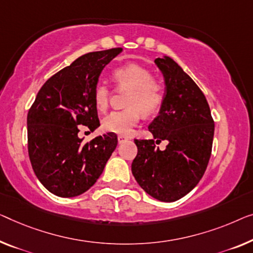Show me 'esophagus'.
<instances>
[{
    "instance_id": "esophagus-1",
    "label": "esophagus",
    "mask_w": 253,
    "mask_h": 253,
    "mask_svg": "<svg viewBox=\"0 0 253 253\" xmlns=\"http://www.w3.org/2000/svg\"><path fill=\"white\" fill-rule=\"evenodd\" d=\"M127 139H128V137L125 136V135H118V141H119V143L125 142V141H127Z\"/></svg>"
}]
</instances>
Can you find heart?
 Returning <instances> with one entry per match:
<instances>
[{
	"mask_svg": "<svg viewBox=\"0 0 253 253\" xmlns=\"http://www.w3.org/2000/svg\"><path fill=\"white\" fill-rule=\"evenodd\" d=\"M116 86L128 90L126 109L112 111L102 120L105 131L116 134H128L141 119V112L145 116L153 115L163 107L165 87L161 82L152 78L146 68L129 63L117 68L112 73ZM110 97V89L103 83H97L93 89V100L99 111L107 110Z\"/></svg>",
	"mask_w": 253,
	"mask_h": 253,
	"instance_id": "heart-1",
	"label": "heart"
}]
</instances>
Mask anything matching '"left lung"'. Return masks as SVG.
I'll use <instances>...</instances> for the list:
<instances>
[{
    "label": "left lung",
    "instance_id": "8db88e82",
    "mask_svg": "<svg viewBox=\"0 0 253 253\" xmlns=\"http://www.w3.org/2000/svg\"><path fill=\"white\" fill-rule=\"evenodd\" d=\"M163 71V107L149 130L152 139H137L131 172L138 185L159 201H176L198 185L208 166L214 131L209 104L193 79L174 60H154ZM167 140L161 151L157 144Z\"/></svg>",
    "mask_w": 253,
    "mask_h": 253
}]
</instances>
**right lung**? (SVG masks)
<instances>
[{
	"instance_id": "right-lung-1",
	"label": "right lung",
	"mask_w": 253,
	"mask_h": 253,
	"mask_svg": "<svg viewBox=\"0 0 253 253\" xmlns=\"http://www.w3.org/2000/svg\"><path fill=\"white\" fill-rule=\"evenodd\" d=\"M122 47L89 52L50 77L27 115L28 154L33 170L58 197L73 198L95 184L118 138L107 133L83 144L78 126H100L93 89L103 68Z\"/></svg>"
}]
</instances>
